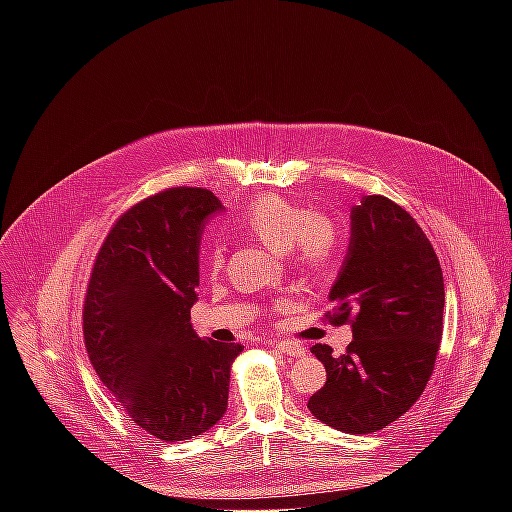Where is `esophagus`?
Segmentation results:
<instances>
[{"mask_svg": "<svg viewBox=\"0 0 512 512\" xmlns=\"http://www.w3.org/2000/svg\"><path fill=\"white\" fill-rule=\"evenodd\" d=\"M275 348H277L279 352L287 354V356H294V358H300V356L306 354V348H304V346H300V344H296V342H289V340L277 342Z\"/></svg>", "mask_w": 512, "mask_h": 512, "instance_id": "1", "label": "esophagus"}]
</instances>
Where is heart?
<instances>
[{
    "label": "heart",
    "instance_id": "1",
    "mask_svg": "<svg viewBox=\"0 0 512 512\" xmlns=\"http://www.w3.org/2000/svg\"><path fill=\"white\" fill-rule=\"evenodd\" d=\"M241 227L267 249L289 253L298 265L310 271L326 267L338 249L332 223L324 216L287 202L281 196H261L241 216ZM223 251H210V265H221Z\"/></svg>",
    "mask_w": 512,
    "mask_h": 512
}]
</instances>
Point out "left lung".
I'll use <instances>...</instances> for the list:
<instances>
[{"instance_id":"8db88e82","label":"left lung","mask_w":512,"mask_h":512,"mask_svg":"<svg viewBox=\"0 0 512 512\" xmlns=\"http://www.w3.org/2000/svg\"><path fill=\"white\" fill-rule=\"evenodd\" d=\"M334 324L352 322L340 356L312 346L326 383L308 401L322 423L344 433H375L423 393L444 330V277L413 216L371 194L350 208L346 257L330 289Z\"/></svg>"}]
</instances>
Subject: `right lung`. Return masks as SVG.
Returning a JSON list of instances; mask_svg holds the SVG:
<instances>
[{
  "mask_svg": "<svg viewBox=\"0 0 512 512\" xmlns=\"http://www.w3.org/2000/svg\"><path fill=\"white\" fill-rule=\"evenodd\" d=\"M225 210L210 190L170 188L129 208L89 281L83 330L93 367L125 413L164 442L221 421L241 344L198 338L190 322L200 241Z\"/></svg>",
  "mask_w": 512,
  "mask_h": 512,
  "instance_id": "obj_1",
  "label": "right lung"
}]
</instances>
